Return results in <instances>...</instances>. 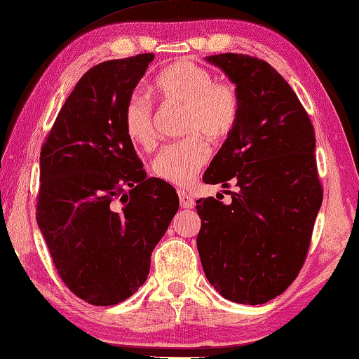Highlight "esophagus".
<instances>
[{
    "label": "esophagus",
    "mask_w": 359,
    "mask_h": 359,
    "mask_svg": "<svg viewBox=\"0 0 359 359\" xmlns=\"http://www.w3.org/2000/svg\"><path fill=\"white\" fill-rule=\"evenodd\" d=\"M179 201H180V208H184V209H191L193 206H195L193 198L184 190H179Z\"/></svg>",
    "instance_id": "1"
}]
</instances>
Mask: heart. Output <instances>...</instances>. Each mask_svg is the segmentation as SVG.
I'll list each match as a JSON object with an SVG mask.
<instances>
[{"mask_svg":"<svg viewBox=\"0 0 359 359\" xmlns=\"http://www.w3.org/2000/svg\"><path fill=\"white\" fill-rule=\"evenodd\" d=\"M159 97L185 107L180 133L189 137L163 147L153 161V172L168 184L190 185L209 158L206 140L222 144L231 135L240 118L241 100L235 84L214 81L212 73L196 62L182 59L155 78ZM129 140L140 149L155 145L153 110L144 95L133 94L123 110Z\"/></svg>","mask_w":359,"mask_h":359,"instance_id":"obj_1","label":"heart"}]
</instances>
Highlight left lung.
<instances>
[{"label":"left lung","instance_id":"1","mask_svg":"<svg viewBox=\"0 0 359 359\" xmlns=\"http://www.w3.org/2000/svg\"><path fill=\"white\" fill-rule=\"evenodd\" d=\"M240 94L236 128L204 172L230 184L231 203L198 200L196 246L203 270L222 297L266 304L297 278L321 208L315 129L292 88L265 60L246 54L206 57Z\"/></svg>","mask_w":359,"mask_h":359}]
</instances>
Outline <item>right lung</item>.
<instances>
[{"label": "right lung", "mask_w": 359, "mask_h": 359, "mask_svg": "<svg viewBox=\"0 0 359 359\" xmlns=\"http://www.w3.org/2000/svg\"><path fill=\"white\" fill-rule=\"evenodd\" d=\"M153 54L84 73L39 156L36 222L62 281L90 305L129 299L179 209L174 187L147 177L123 110Z\"/></svg>", "instance_id": "right-lung-1"}]
</instances>
